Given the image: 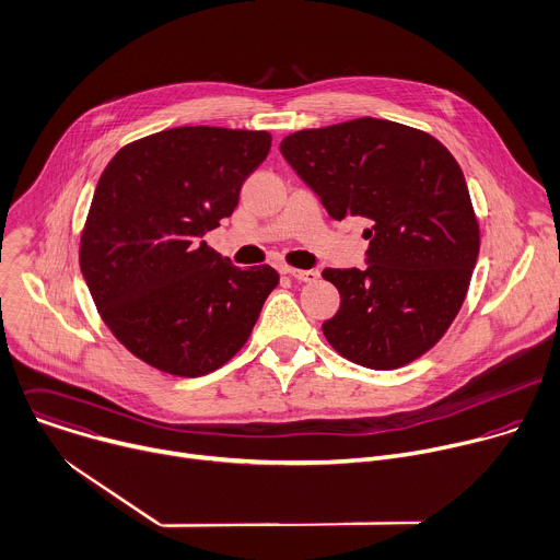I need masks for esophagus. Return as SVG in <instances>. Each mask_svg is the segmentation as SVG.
I'll return each mask as SVG.
<instances>
[{"label":"esophagus","mask_w":560,"mask_h":560,"mask_svg":"<svg viewBox=\"0 0 560 560\" xmlns=\"http://www.w3.org/2000/svg\"><path fill=\"white\" fill-rule=\"evenodd\" d=\"M282 273L291 276L298 282H315L319 276L315 269H293V267H282Z\"/></svg>","instance_id":"obj_1"}]
</instances>
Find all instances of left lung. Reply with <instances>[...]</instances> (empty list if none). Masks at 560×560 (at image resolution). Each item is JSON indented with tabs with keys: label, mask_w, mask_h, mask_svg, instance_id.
I'll use <instances>...</instances> for the list:
<instances>
[{
	"label": "left lung",
	"mask_w": 560,
	"mask_h": 560,
	"mask_svg": "<svg viewBox=\"0 0 560 560\" xmlns=\"http://www.w3.org/2000/svg\"><path fill=\"white\" fill-rule=\"evenodd\" d=\"M330 218L371 220L364 269H324L340 311L322 324L342 358L375 371L430 351L457 317L479 256V222L455 156L428 132L355 119L280 143Z\"/></svg>",
	"instance_id": "obj_1"
}]
</instances>
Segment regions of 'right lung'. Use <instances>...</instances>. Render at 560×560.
Here are the masks:
<instances>
[{
    "label": "right lung",
    "mask_w": 560,
    "mask_h": 560,
    "mask_svg": "<svg viewBox=\"0 0 560 560\" xmlns=\"http://www.w3.org/2000/svg\"><path fill=\"white\" fill-rule=\"evenodd\" d=\"M269 150V132L185 126L128 143L103 170L79 265L112 335L145 364L200 377L249 340L280 276L234 267L202 236Z\"/></svg>",
    "instance_id": "1"
}]
</instances>
